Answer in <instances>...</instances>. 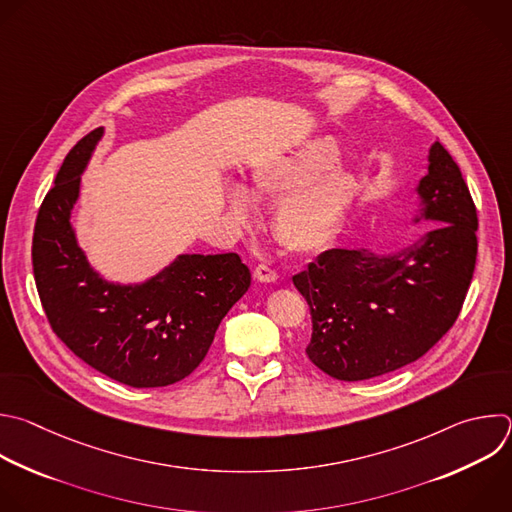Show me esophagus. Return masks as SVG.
Wrapping results in <instances>:
<instances>
[{"label":"esophagus","instance_id":"1","mask_svg":"<svg viewBox=\"0 0 512 512\" xmlns=\"http://www.w3.org/2000/svg\"><path fill=\"white\" fill-rule=\"evenodd\" d=\"M253 275H255L257 281H263V283H273V281H277V271H275L273 267H269V265H257L255 271H253Z\"/></svg>","mask_w":512,"mask_h":512}]
</instances>
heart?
<instances>
[{"label":"heart","mask_w":512,"mask_h":512,"mask_svg":"<svg viewBox=\"0 0 512 512\" xmlns=\"http://www.w3.org/2000/svg\"><path fill=\"white\" fill-rule=\"evenodd\" d=\"M339 150L331 138H313L287 156L257 164L247 179L257 199L279 201L273 211L275 239L291 253L323 249L342 227L354 199L356 179L335 168ZM229 209L247 221L253 205L249 195L231 187Z\"/></svg>","instance_id":"heart-1"}]
</instances>
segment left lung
I'll return each mask as SVG.
<instances>
[{"label": "left lung", "instance_id": "obj_1", "mask_svg": "<svg viewBox=\"0 0 512 512\" xmlns=\"http://www.w3.org/2000/svg\"><path fill=\"white\" fill-rule=\"evenodd\" d=\"M418 195L422 217L440 223L418 243L392 255L329 249L293 275L311 313L305 354L335 380L394 372L424 356L458 319L476 265L478 217L440 140Z\"/></svg>", "mask_w": 512, "mask_h": 512}]
</instances>
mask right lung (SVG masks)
I'll use <instances>...</instances> for the list:
<instances>
[{"mask_svg": "<svg viewBox=\"0 0 512 512\" xmlns=\"http://www.w3.org/2000/svg\"><path fill=\"white\" fill-rule=\"evenodd\" d=\"M100 136L96 128L76 142L40 205L32 241L36 287L54 333L82 362L132 388L170 386L205 360L251 273L237 253L181 255L144 285L102 281L70 225L80 173Z\"/></svg>", "mask_w": 512, "mask_h": 512, "instance_id": "1", "label": "right lung"}]
</instances>
